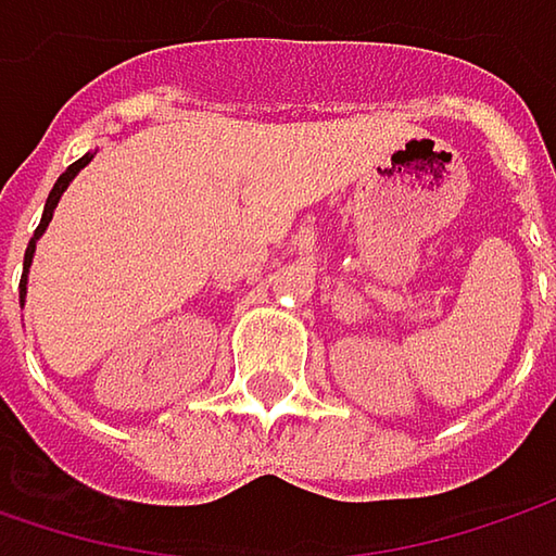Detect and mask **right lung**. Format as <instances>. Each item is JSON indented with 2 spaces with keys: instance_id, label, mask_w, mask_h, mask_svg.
<instances>
[{
  "instance_id": "obj_1",
  "label": "right lung",
  "mask_w": 556,
  "mask_h": 556,
  "mask_svg": "<svg viewBox=\"0 0 556 556\" xmlns=\"http://www.w3.org/2000/svg\"><path fill=\"white\" fill-rule=\"evenodd\" d=\"M93 160V153H84L81 160H75L59 179H55V185H52L50 198H47V207H43V219H40V226H37V232H34V239H30V245H27V251H24V277H21V302H24V292H27V270H30V261H34V251H37V239L47 232V226H50L52 219V211H55V204H59V198L65 194V188H68V181L75 179L78 173H81L84 166Z\"/></svg>"
}]
</instances>
